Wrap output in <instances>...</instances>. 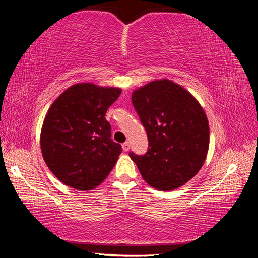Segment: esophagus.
Returning <instances> with one entry per match:
<instances>
[{"label":"esophagus","instance_id":"obj_1","mask_svg":"<svg viewBox=\"0 0 258 258\" xmlns=\"http://www.w3.org/2000/svg\"><path fill=\"white\" fill-rule=\"evenodd\" d=\"M123 150L124 151H128L130 150V143L128 142H125V143H123Z\"/></svg>","mask_w":258,"mask_h":258}]
</instances>
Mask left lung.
I'll return each mask as SVG.
<instances>
[{"instance_id": "8db88e82", "label": "left lung", "mask_w": 258, "mask_h": 258, "mask_svg": "<svg viewBox=\"0 0 258 258\" xmlns=\"http://www.w3.org/2000/svg\"><path fill=\"white\" fill-rule=\"evenodd\" d=\"M132 103L145 126L149 148L130 152L148 184L169 191L199 172L209 146V126L194 95L168 80L150 82L132 93Z\"/></svg>"}]
</instances>
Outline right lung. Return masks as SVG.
I'll return each instance as SVG.
<instances>
[{
  "mask_svg": "<svg viewBox=\"0 0 258 258\" xmlns=\"http://www.w3.org/2000/svg\"><path fill=\"white\" fill-rule=\"evenodd\" d=\"M121 93L116 87L75 84L52 103L41 131V150L55 177L76 190L104 181L123 151L104 118Z\"/></svg>",
  "mask_w": 258,
  "mask_h": 258,
  "instance_id": "1",
  "label": "right lung"
}]
</instances>
